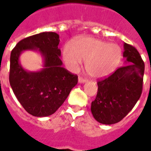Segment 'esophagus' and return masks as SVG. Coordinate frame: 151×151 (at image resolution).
Listing matches in <instances>:
<instances>
[{
  "label": "esophagus",
  "instance_id": "esophagus-1",
  "mask_svg": "<svg viewBox=\"0 0 151 151\" xmlns=\"http://www.w3.org/2000/svg\"><path fill=\"white\" fill-rule=\"evenodd\" d=\"M87 81V79H85V78H83L81 77H79L78 78V82L80 83V84H83V83H85Z\"/></svg>",
  "mask_w": 151,
  "mask_h": 151
}]
</instances>
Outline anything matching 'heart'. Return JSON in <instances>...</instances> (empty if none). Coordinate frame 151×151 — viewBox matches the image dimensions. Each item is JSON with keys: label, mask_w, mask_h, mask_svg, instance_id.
<instances>
[{"label": "heart", "mask_w": 151, "mask_h": 151, "mask_svg": "<svg viewBox=\"0 0 151 151\" xmlns=\"http://www.w3.org/2000/svg\"><path fill=\"white\" fill-rule=\"evenodd\" d=\"M63 59L69 70L75 72L83 60L85 68L92 78L107 76L117 69L122 59V49L116 44L107 43L99 39L85 37L66 43L63 49Z\"/></svg>", "instance_id": "b5f03b06"}]
</instances>
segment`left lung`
<instances>
[{"instance_id": "8db88e82", "label": "left lung", "mask_w": 151, "mask_h": 151, "mask_svg": "<svg viewBox=\"0 0 151 151\" xmlns=\"http://www.w3.org/2000/svg\"><path fill=\"white\" fill-rule=\"evenodd\" d=\"M125 65L108 78L99 81L96 99L91 111L97 122L103 124L122 121L136 105L143 89L144 63L133 46L124 43Z\"/></svg>"}]
</instances>
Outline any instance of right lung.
<instances>
[{
  "label": "right lung",
  "mask_w": 151,
  "mask_h": 151,
  "mask_svg": "<svg viewBox=\"0 0 151 151\" xmlns=\"http://www.w3.org/2000/svg\"><path fill=\"white\" fill-rule=\"evenodd\" d=\"M59 34L43 32L22 39L11 52L9 81L22 107L34 117L54 114L78 84V76L63 68L58 48ZM25 50H35L43 59V68L38 71L25 70L20 55Z\"/></svg>",
  "instance_id": "add662e5"
}]
</instances>
